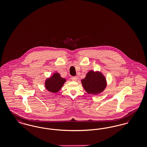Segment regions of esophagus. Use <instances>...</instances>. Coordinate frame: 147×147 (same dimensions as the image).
Returning <instances> with one entry per match:
<instances>
[{
    "label": "esophagus",
    "mask_w": 147,
    "mask_h": 147,
    "mask_svg": "<svg viewBox=\"0 0 147 147\" xmlns=\"http://www.w3.org/2000/svg\"><path fill=\"white\" fill-rule=\"evenodd\" d=\"M71 80L74 82H76L77 80V77H71Z\"/></svg>",
    "instance_id": "esophagus-1"
}]
</instances>
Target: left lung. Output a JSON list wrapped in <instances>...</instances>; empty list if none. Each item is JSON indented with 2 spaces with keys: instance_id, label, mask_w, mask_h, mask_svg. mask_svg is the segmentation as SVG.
I'll return each instance as SVG.
<instances>
[{
  "instance_id": "1",
  "label": "left lung",
  "mask_w": 147,
  "mask_h": 147,
  "mask_svg": "<svg viewBox=\"0 0 147 147\" xmlns=\"http://www.w3.org/2000/svg\"><path fill=\"white\" fill-rule=\"evenodd\" d=\"M81 83L86 92L94 95L102 92L107 85L105 76L98 70H89Z\"/></svg>"
}]
</instances>
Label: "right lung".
<instances>
[{
    "instance_id": "1",
    "label": "right lung",
    "mask_w": 147,
    "mask_h": 147,
    "mask_svg": "<svg viewBox=\"0 0 147 147\" xmlns=\"http://www.w3.org/2000/svg\"><path fill=\"white\" fill-rule=\"evenodd\" d=\"M67 79L62 78L61 74L55 72L50 77L46 78L45 81V87L47 91L52 93H56L59 91Z\"/></svg>"
}]
</instances>
